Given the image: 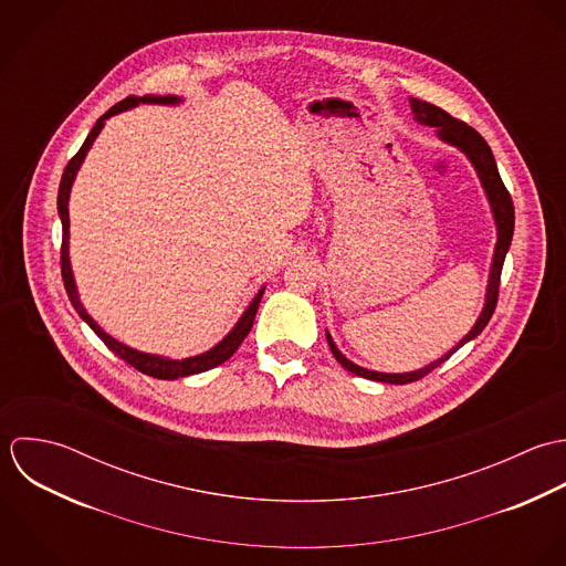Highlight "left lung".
<instances>
[{"label": "left lung", "mask_w": 566, "mask_h": 566, "mask_svg": "<svg viewBox=\"0 0 566 566\" xmlns=\"http://www.w3.org/2000/svg\"><path fill=\"white\" fill-rule=\"evenodd\" d=\"M410 109L415 114V118L428 127H434L437 129V136L443 140V143H450L452 147H459L472 163V167L476 169L479 178H481V185L488 192V199H490V206H492V212H494V221H496V232H499V239H496V248H494V259H492V270H490V281H488V294H485V307L479 316V321L474 323V327L470 329V334L457 345L452 347L446 356H441L439 360L430 363L428 367L419 369V371H410V374H377V371H369V369H363L358 365H354L352 360H347L338 347L334 345L332 336L327 334V343H329V349L334 354V358L352 374L356 376L367 377V379H376V381H386V384H408V381H415V379H421L423 376H428L430 371H434L439 365H443L457 349H461L465 343L474 340L483 329L485 325L490 323L494 310H496V303H499V287H501V272H503V263H505V254L510 250V243H512V234H514V203H512V195L510 190L505 189L501 176H499V169H496V160L492 156V149L490 145L483 140V136L472 129L470 125H465L463 120L459 118H452L448 112H443L441 107H434L426 101H419V98H410Z\"/></svg>", "instance_id": "1"}]
</instances>
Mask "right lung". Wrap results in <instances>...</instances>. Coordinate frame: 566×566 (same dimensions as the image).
I'll return each mask as SVG.
<instances>
[{
	"mask_svg": "<svg viewBox=\"0 0 566 566\" xmlns=\"http://www.w3.org/2000/svg\"><path fill=\"white\" fill-rule=\"evenodd\" d=\"M138 103H163V105H174V103H180L178 96H143V98H136V96H129L120 103H116L112 109H107L98 120L96 125L92 127V132L87 134L83 147L76 151V156L67 163L65 171H63V178H61V185H59V199H56V206H59V214H61V223H63V241H61V276H63V285H65V292L70 296V303L74 305L76 314L92 327V332L118 356L123 358L127 365H132L134 369H138L140 374L145 376L158 377V379H178V377L195 376V374H203L208 369H214L219 367L221 363H226L237 349L239 345L243 343V338L250 334L252 329V323H254V316H256V310H259V303H261V296H263V290L254 296V301L248 305V310L243 312V316L239 318V323L234 325V329L219 343L214 345L210 352L201 354V356H195V358H185V360H171V358H163V356H154V354H143V352H136L118 340H114L109 334H105L96 323L94 318L85 312V307L81 305V298L76 294V285H74V276H72V268H70V214H67V201H70V189H72V182L76 178V171L81 169L92 143L96 140V136L101 134L105 120L114 114H120L129 107H136Z\"/></svg>",
	"mask_w": 566,
	"mask_h": 566,
	"instance_id": "add662e5",
	"label": "right lung"
}]
</instances>
